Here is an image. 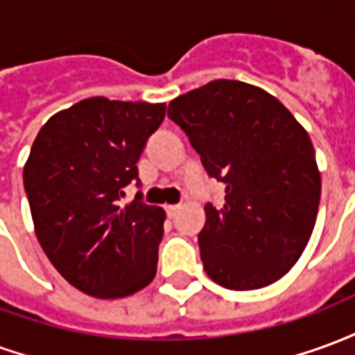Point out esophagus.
Wrapping results in <instances>:
<instances>
[{"mask_svg": "<svg viewBox=\"0 0 355 355\" xmlns=\"http://www.w3.org/2000/svg\"><path fill=\"white\" fill-rule=\"evenodd\" d=\"M178 209H180V205H167V207H165V213L169 216H175L178 213Z\"/></svg>", "mask_w": 355, "mask_h": 355, "instance_id": "34e87169", "label": "esophagus"}]
</instances>
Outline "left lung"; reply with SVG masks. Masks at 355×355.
<instances>
[{"label":"left lung","mask_w":355,"mask_h":355,"mask_svg":"<svg viewBox=\"0 0 355 355\" xmlns=\"http://www.w3.org/2000/svg\"><path fill=\"white\" fill-rule=\"evenodd\" d=\"M167 116L186 132L224 205H205L203 268L226 289L266 287L295 266L312 236L321 177L312 140L266 91L216 80L178 96Z\"/></svg>","instance_id":"obj_1"}]
</instances>
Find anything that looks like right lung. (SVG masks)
Returning a JSON list of instances; mask_svg holds the SVG:
<instances>
[{
  "label": "right lung",
  "instance_id": "right-lung-1",
  "mask_svg": "<svg viewBox=\"0 0 355 355\" xmlns=\"http://www.w3.org/2000/svg\"><path fill=\"white\" fill-rule=\"evenodd\" d=\"M165 104L94 96L58 112L37 132L24 165L35 236L66 282L98 298L129 297L154 279L165 211L137 192V162Z\"/></svg>",
  "mask_w": 355,
  "mask_h": 355
}]
</instances>
